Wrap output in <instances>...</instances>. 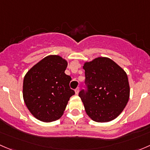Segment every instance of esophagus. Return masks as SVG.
Instances as JSON below:
<instances>
[{"instance_id": "34e87169", "label": "esophagus", "mask_w": 150, "mask_h": 150, "mask_svg": "<svg viewBox=\"0 0 150 150\" xmlns=\"http://www.w3.org/2000/svg\"><path fill=\"white\" fill-rule=\"evenodd\" d=\"M79 92V87H77L76 89H75V93H76V95H78Z\"/></svg>"}]
</instances>
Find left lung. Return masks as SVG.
<instances>
[{"label": "left lung", "mask_w": 150, "mask_h": 150, "mask_svg": "<svg viewBox=\"0 0 150 150\" xmlns=\"http://www.w3.org/2000/svg\"><path fill=\"white\" fill-rule=\"evenodd\" d=\"M84 89L79 96L85 111L93 121L108 122L125 108L130 88L126 73L108 58L99 57L84 64Z\"/></svg>", "instance_id": "1"}]
</instances>
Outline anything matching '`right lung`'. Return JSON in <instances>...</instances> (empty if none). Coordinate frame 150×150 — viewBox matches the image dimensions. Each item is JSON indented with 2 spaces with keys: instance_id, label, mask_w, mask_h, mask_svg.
Wrapping results in <instances>:
<instances>
[{
  "instance_id": "1",
  "label": "right lung",
  "mask_w": 150,
  "mask_h": 150,
  "mask_svg": "<svg viewBox=\"0 0 150 150\" xmlns=\"http://www.w3.org/2000/svg\"><path fill=\"white\" fill-rule=\"evenodd\" d=\"M67 62L58 55H48L33 66L23 83L24 103L31 113L43 122L59 119L75 92L71 78L65 74Z\"/></svg>"
}]
</instances>
